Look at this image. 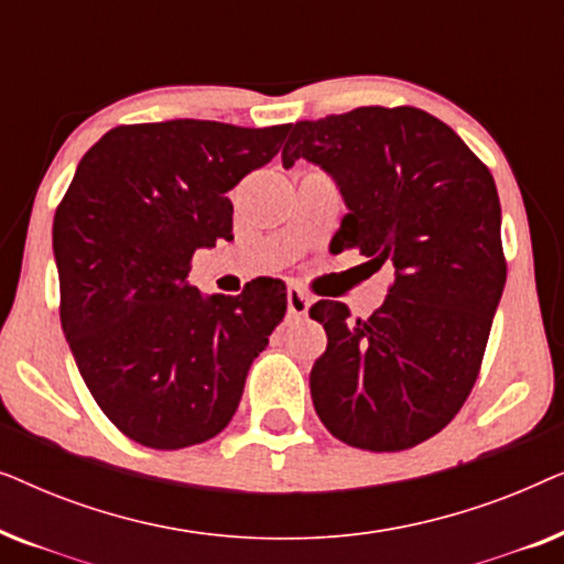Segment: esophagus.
Segmentation results:
<instances>
[{"mask_svg":"<svg viewBox=\"0 0 564 564\" xmlns=\"http://www.w3.org/2000/svg\"><path fill=\"white\" fill-rule=\"evenodd\" d=\"M288 311H290V315H295V318H303V315H307V311H311V297H307L303 290L290 288L288 290Z\"/></svg>","mask_w":564,"mask_h":564,"instance_id":"esophagus-1","label":"esophagus"}]
</instances>
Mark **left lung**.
I'll return each mask as SVG.
<instances>
[{
    "instance_id": "obj_1",
    "label": "left lung",
    "mask_w": 564,
    "mask_h": 564,
    "mask_svg": "<svg viewBox=\"0 0 564 564\" xmlns=\"http://www.w3.org/2000/svg\"><path fill=\"white\" fill-rule=\"evenodd\" d=\"M341 192L338 249L390 269L369 318L321 300L326 351L311 369L318 419L344 444L400 452L438 434L473 390L506 288L500 203L488 166L434 115L357 107L300 120L282 149Z\"/></svg>"
}]
</instances>
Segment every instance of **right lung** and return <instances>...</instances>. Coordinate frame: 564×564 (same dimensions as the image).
Returning <instances> with one entry per match:
<instances>
[{"label":"right lung","mask_w":564,"mask_h":564,"mask_svg":"<svg viewBox=\"0 0 564 564\" xmlns=\"http://www.w3.org/2000/svg\"><path fill=\"white\" fill-rule=\"evenodd\" d=\"M290 126H120L76 166L53 218L61 326L102 413L133 442L184 449L220 434L251 361L288 311L282 280L203 295L189 259L234 241L226 197L269 164Z\"/></svg>","instance_id":"right-lung-1"}]
</instances>
